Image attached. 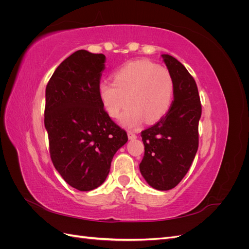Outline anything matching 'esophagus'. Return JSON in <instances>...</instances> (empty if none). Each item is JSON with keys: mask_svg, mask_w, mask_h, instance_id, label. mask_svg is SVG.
Here are the masks:
<instances>
[{"mask_svg": "<svg viewBox=\"0 0 249 249\" xmlns=\"http://www.w3.org/2000/svg\"><path fill=\"white\" fill-rule=\"evenodd\" d=\"M127 137H129V139H136L137 138V135L134 134L131 131H129V132H127Z\"/></svg>", "mask_w": 249, "mask_h": 249, "instance_id": "obj_1", "label": "esophagus"}]
</instances>
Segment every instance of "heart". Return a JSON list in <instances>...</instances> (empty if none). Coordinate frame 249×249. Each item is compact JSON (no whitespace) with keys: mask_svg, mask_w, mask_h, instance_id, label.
Returning a JSON list of instances; mask_svg holds the SVG:
<instances>
[{"mask_svg":"<svg viewBox=\"0 0 249 249\" xmlns=\"http://www.w3.org/2000/svg\"><path fill=\"white\" fill-rule=\"evenodd\" d=\"M99 96L112 118L122 116V124L136 127L145 119L154 124L166 115L175 95V80L170 71L147 59L126 63L113 73V82L102 81Z\"/></svg>","mask_w":249,"mask_h":249,"instance_id":"heart-1","label":"heart"}]
</instances>
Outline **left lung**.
Returning a JSON list of instances; mask_svg holds the SVG:
<instances>
[{"mask_svg":"<svg viewBox=\"0 0 249 249\" xmlns=\"http://www.w3.org/2000/svg\"><path fill=\"white\" fill-rule=\"evenodd\" d=\"M175 80V95L167 114L141 132L144 156L140 172L157 190H170L184 178L198 148L201 104L196 83L186 67L162 55Z\"/></svg>","mask_w":249,"mask_h":249,"instance_id":"8db88e82","label":"left lung"}]
</instances>
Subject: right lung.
<instances>
[{"mask_svg": "<svg viewBox=\"0 0 249 249\" xmlns=\"http://www.w3.org/2000/svg\"><path fill=\"white\" fill-rule=\"evenodd\" d=\"M106 56L85 50L60 64L46 89L44 125L50 156L65 182L80 191L101 186L126 132L104 109L99 84Z\"/></svg>", "mask_w": 249, "mask_h": 249, "instance_id": "obj_1", "label": "right lung"}]
</instances>
